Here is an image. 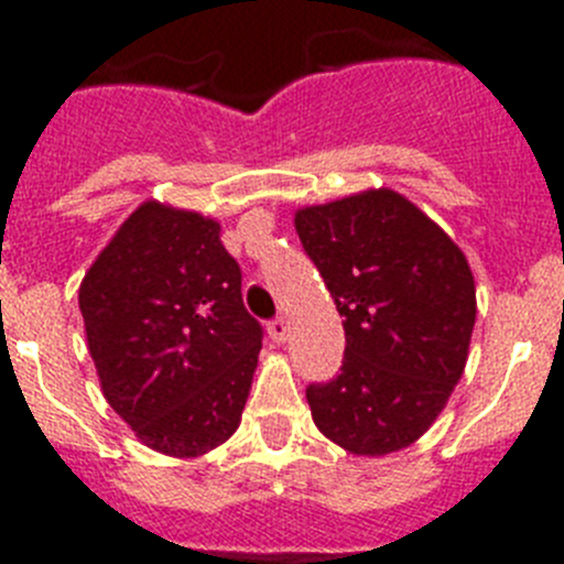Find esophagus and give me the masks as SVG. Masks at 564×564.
<instances>
[{
	"label": "esophagus",
	"mask_w": 564,
	"mask_h": 564,
	"mask_svg": "<svg viewBox=\"0 0 564 564\" xmlns=\"http://www.w3.org/2000/svg\"><path fill=\"white\" fill-rule=\"evenodd\" d=\"M268 336H271L276 344H285V338H288V322H285V318H273L271 325H268Z\"/></svg>",
	"instance_id": "obj_1"
}]
</instances>
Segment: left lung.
Returning a JSON list of instances; mask_svg holds the SVG:
<instances>
[{
    "instance_id": "8db88e82",
    "label": "left lung",
    "mask_w": 564,
    "mask_h": 564,
    "mask_svg": "<svg viewBox=\"0 0 564 564\" xmlns=\"http://www.w3.org/2000/svg\"><path fill=\"white\" fill-rule=\"evenodd\" d=\"M299 239L344 325V364L311 383L313 423L358 457L401 452L430 430L466 370L477 318L466 253L392 188L296 208Z\"/></svg>"
}]
</instances>
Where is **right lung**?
Wrapping results in <instances>:
<instances>
[{
	"mask_svg": "<svg viewBox=\"0 0 564 564\" xmlns=\"http://www.w3.org/2000/svg\"><path fill=\"white\" fill-rule=\"evenodd\" d=\"M242 273L200 212L147 200L84 273L78 307L107 403L166 457L237 432L262 350Z\"/></svg>",
	"mask_w": 564,
	"mask_h": 564,
	"instance_id": "right-lung-1",
	"label": "right lung"
}]
</instances>
